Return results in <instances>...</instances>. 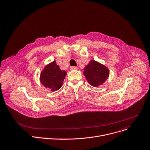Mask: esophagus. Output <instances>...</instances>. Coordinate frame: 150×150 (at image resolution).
Masks as SVG:
<instances>
[{
  "instance_id": "obj_1",
  "label": "esophagus",
  "mask_w": 150,
  "mask_h": 150,
  "mask_svg": "<svg viewBox=\"0 0 150 150\" xmlns=\"http://www.w3.org/2000/svg\"><path fill=\"white\" fill-rule=\"evenodd\" d=\"M77 69H78V68L76 67H74V66H72V67H70V69L71 70H76Z\"/></svg>"
}]
</instances>
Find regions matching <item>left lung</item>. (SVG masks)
I'll use <instances>...</instances> for the list:
<instances>
[{"label":"left lung","mask_w":150,"mask_h":150,"mask_svg":"<svg viewBox=\"0 0 150 150\" xmlns=\"http://www.w3.org/2000/svg\"><path fill=\"white\" fill-rule=\"evenodd\" d=\"M83 74L91 86L98 87L104 83L108 79L110 71L104 65L96 61L91 60L83 68Z\"/></svg>","instance_id":"left-lung-1"}]
</instances>
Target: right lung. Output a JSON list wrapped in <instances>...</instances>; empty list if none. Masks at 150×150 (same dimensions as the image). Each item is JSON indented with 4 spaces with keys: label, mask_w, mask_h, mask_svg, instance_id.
<instances>
[{
    "label": "right lung",
    "mask_w": 150,
    "mask_h": 150,
    "mask_svg": "<svg viewBox=\"0 0 150 150\" xmlns=\"http://www.w3.org/2000/svg\"><path fill=\"white\" fill-rule=\"evenodd\" d=\"M67 72L61 70L56 61H54L43 68L39 79L40 83L45 88L56 91L62 87Z\"/></svg>",
    "instance_id": "right-lung-1"
}]
</instances>
